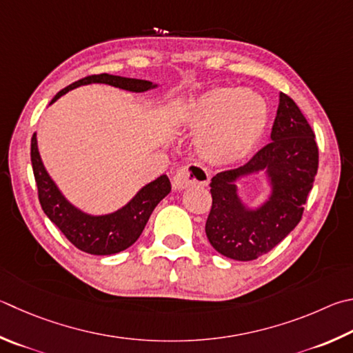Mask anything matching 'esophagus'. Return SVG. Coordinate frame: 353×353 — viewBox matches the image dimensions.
Masks as SVG:
<instances>
[{
    "mask_svg": "<svg viewBox=\"0 0 353 353\" xmlns=\"http://www.w3.org/2000/svg\"><path fill=\"white\" fill-rule=\"evenodd\" d=\"M210 174L203 166L197 163H188L179 168L172 176V188L181 191L193 185H208Z\"/></svg>",
    "mask_w": 353,
    "mask_h": 353,
    "instance_id": "34e87169",
    "label": "esophagus"
}]
</instances>
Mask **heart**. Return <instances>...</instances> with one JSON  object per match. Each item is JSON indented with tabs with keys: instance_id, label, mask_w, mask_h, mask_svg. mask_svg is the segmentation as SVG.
Listing matches in <instances>:
<instances>
[{
	"instance_id": "obj_1",
	"label": "heart",
	"mask_w": 353,
	"mask_h": 353,
	"mask_svg": "<svg viewBox=\"0 0 353 353\" xmlns=\"http://www.w3.org/2000/svg\"><path fill=\"white\" fill-rule=\"evenodd\" d=\"M176 121L183 131L203 134L205 159L232 165L245 159L264 136L268 106L259 94L248 89L214 88L185 101Z\"/></svg>"
}]
</instances>
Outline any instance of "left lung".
<instances>
[{
    "label": "left lung",
    "mask_w": 353,
    "mask_h": 353,
    "mask_svg": "<svg viewBox=\"0 0 353 353\" xmlns=\"http://www.w3.org/2000/svg\"><path fill=\"white\" fill-rule=\"evenodd\" d=\"M272 142L241 168L211 179L213 197L205 233L211 245L234 261L265 254L298 225L318 171V145L296 103L279 92ZM265 172L271 194L259 208H247L237 193L242 176Z\"/></svg>",
    "instance_id": "8db88e82"
}]
</instances>
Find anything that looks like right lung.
<instances>
[{"instance_id":"1","label":"right lung","mask_w":353,"mask_h":353,"mask_svg":"<svg viewBox=\"0 0 353 353\" xmlns=\"http://www.w3.org/2000/svg\"><path fill=\"white\" fill-rule=\"evenodd\" d=\"M91 83H105V85L120 88L130 92H145L157 88V85L148 80L126 79V77L111 74L89 75L61 89L50 101V105L59 100L61 95L69 92L70 89L91 85ZM30 160L38 188V199H40L43 211L61 230V233L66 236L70 243H74L77 248L89 254L106 256L123 252L128 247H131L142 234L146 222H148L157 203L171 191L168 176L162 174L156 181L140 188L139 193L125 207L110 214L94 216L74 207L63 196L60 188L57 187L41 162L37 145V134L32 136Z\"/></svg>"}]
</instances>
